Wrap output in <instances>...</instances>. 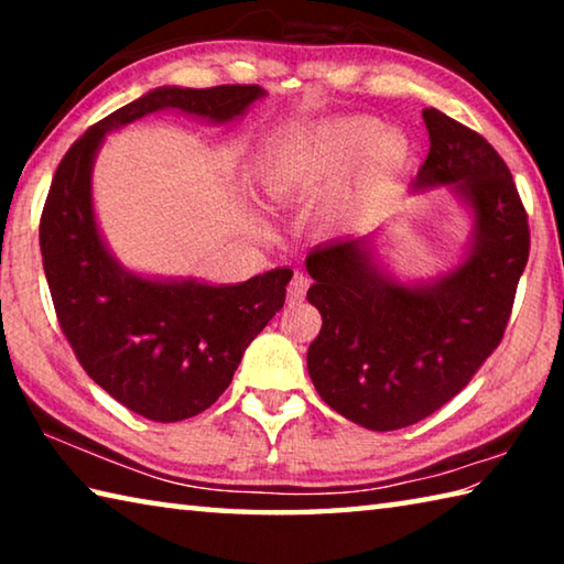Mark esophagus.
<instances>
[{
  "mask_svg": "<svg viewBox=\"0 0 564 564\" xmlns=\"http://www.w3.org/2000/svg\"><path fill=\"white\" fill-rule=\"evenodd\" d=\"M305 291H308V279L303 273H295L293 281L289 283V303H301L305 299Z\"/></svg>",
  "mask_w": 564,
  "mask_h": 564,
  "instance_id": "1",
  "label": "esophagus"
}]
</instances>
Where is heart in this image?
Instances as JSON below:
<instances>
[{
  "mask_svg": "<svg viewBox=\"0 0 564 564\" xmlns=\"http://www.w3.org/2000/svg\"><path fill=\"white\" fill-rule=\"evenodd\" d=\"M408 161L403 133L373 117H346L285 139L265 161L263 178L273 194L299 196L350 174L328 212L330 224L348 226L373 212Z\"/></svg>",
  "mask_w": 564,
  "mask_h": 564,
  "instance_id": "b5f03b06",
  "label": "heart"
}]
</instances>
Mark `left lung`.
I'll use <instances>...</instances> for the list:
<instances>
[{"label":"left lung","mask_w":564,"mask_h":564,"mask_svg":"<svg viewBox=\"0 0 564 564\" xmlns=\"http://www.w3.org/2000/svg\"><path fill=\"white\" fill-rule=\"evenodd\" d=\"M431 154L413 188L453 186L473 208L467 259L427 285L383 273L373 236L316 246L305 259L308 303L323 326L308 348L318 395L368 431H398L433 415L470 383L508 328L530 256L528 212L488 139L423 111Z\"/></svg>","instance_id":"obj_1"}]
</instances>
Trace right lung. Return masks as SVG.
<instances>
[{"mask_svg":"<svg viewBox=\"0 0 564 564\" xmlns=\"http://www.w3.org/2000/svg\"><path fill=\"white\" fill-rule=\"evenodd\" d=\"M259 84L161 87L84 131L56 166L40 248L56 321L94 383L133 413L176 423L212 408L238 362L283 308L293 271L273 269L238 285L149 281L104 246L91 208V164L104 133L159 109L231 121L263 97Z\"/></svg>","mask_w":564,"mask_h":564,"instance_id":"1","label":"right lung"}]
</instances>
